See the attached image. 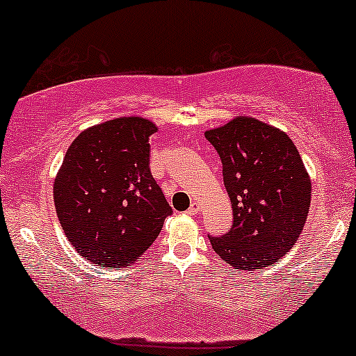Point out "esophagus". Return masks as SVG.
<instances>
[{
  "label": "esophagus",
  "instance_id": "1",
  "mask_svg": "<svg viewBox=\"0 0 356 356\" xmlns=\"http://www.w3.org/2000/svg\"><path fill=\"white\" fill-rule=\"evenodd\" d=\"M197 212H199V205H197L195 202L192 204L189 209H187V213H189V216H197Z\"/></svg>",
  "mask_w": 356,
  "mask_h": 356
}]
</instances>
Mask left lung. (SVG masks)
<instances>
[{"instance_id":"left-lung-1","label":"left lung","mask_w":356,"mask_h":356,"mask_svg":"<svg viewBox=\"0 0 356 356\" xmlns=\"http://www.w3.org/2000/svg\"><path fill=\"white\" fill-rule=\"evenodd\" d=\"M222 161L234 222L213 252L238 270L262 268L284 257L300 237L312 182L297 147L284 131L238 115L205 131Z\"/></svg>"}]
</instances>
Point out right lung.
I'll list each match as a JSON object with an SVG mask.
<instances>
[{
    "instance_id": "obj_1",
    "label": "right lung",
    "mask_w": 356,
    "mask_h": 356,
    "mask_svg": "<svg viewBox=\"0 0 356 356\" xmlns=\"http://www.w3.org/2000/svg\"><path fill=\"white\" fill-rule=\"evenodd\" d=\"M156 124L118 118L72 140L54 179V205L67 241L102 267L134 264L172 213L149 169Z\"/></svg>"
}]
</instances>
